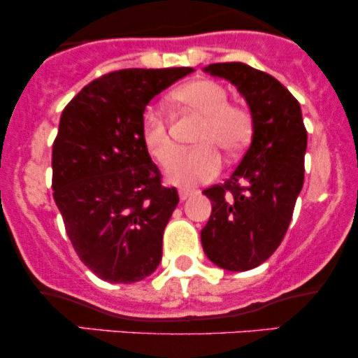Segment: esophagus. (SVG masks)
Instances as JSON below:
<instances>
[{
  "mask_svg": "<svg viewBox=\"0 0 358 358\" xmlns=\"http://www.w3.org/2000/svg\"><path fill=\"white\" fill-rule=\"evenodd\" d=\"M193 193L195 192H192V190H187V188H180L178 190V195H180V200H187L188 196H192Z\"/></svg>",
  "mask_w": 358,
  "mask_h": 358,
  "instance_id": "obj_1",
  "label": "esophagus"
}]
</instances>
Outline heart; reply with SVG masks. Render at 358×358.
I'll use <instances>...</instances> for the list:
<instances>
[{
  "label": "heart",
  "instance_id": "b5f03b06",
  "mask_svg": "<svg viewBox=\"0 0 358 358\" xmlns=\"http://www.w3.org/2000/svg\"><path fill=\"white\" fill-rule=\"evenodd\" d=\"M171 99L200 114L203 122L195 136L199 148L180 155L168 170V178L185 187L210 182L222 165L215 150L236 156L249 145L254 131L252 114L245 106L229 102L227 89L210 79L188 82ZM141 138L146 150L162 166L170 165L178 153L168 121L155 110H148L143 116Z\"/></svg>",
  "mask_w": 358,
  "mask_h": 358
}]
</instances>
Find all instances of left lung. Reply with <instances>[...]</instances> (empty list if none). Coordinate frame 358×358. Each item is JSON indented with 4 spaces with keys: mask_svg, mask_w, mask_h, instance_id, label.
Masks as SVG:
<instances>
[{
    "mask_svg": "<svg viewBox=\"0 0 358 358\" xmlns=\"http://www.w3.org/2000/svg\"><path fill=\"white\" fill-rule=\"evenodd\" d=\"M205 71L239 89L252 113L254 134L234 173L203 190L212 213L200 237L213 264L249 271L273 256L289 227L305 180L306 127L299 102L269 73L241 62Z\"/></svg>",
    "mask_w": 358,
    "mask_h": 358,
    "instance_id": "left-lung-1",
    "label": "left lung"
}]
</instances>
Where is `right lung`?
<instances>
[{"label":"right lung","mask_w":358,"mask_h":358,"mask_svg":"<svg viewBox=\"0 0 358 358\" xmlns=\"http://www.w3.org/2000/svg\"><path fill=\"white\" fill-rule=\"evenodd\" d=\"M192 71L106 73L62 113L52 150L53 200L77 256L104 281H141L162 261L163 232L180 199L151 162L141 121L148 102Z\"/></svg>","instance_id":"right-lung-1"}]
</instances>
